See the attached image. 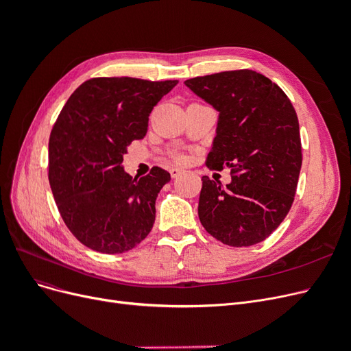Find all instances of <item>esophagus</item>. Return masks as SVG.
I'll return each mask as SVG.
<instances>
[{"mask_svg": "<svg viewBox=\"0 0 351 351\" xmlns=\"http://www.w3.org/2000/svg\"><path fill=\"white\" fill-rule=\"evenodd\" d=\"M183 171L180 168H176V167H173V168H169V174H171V177L173 178H177L180 174H182Z\"/></svg>", "mask_w": 351, "mask_h": 351, "instance_id": "1", "label": "esophagus"}]
</instances>
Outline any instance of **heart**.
<instances>
[{"label":"heart","mask_w":351,"mask_h":351,"mask_svg":"<svg viewBox=\"0 0 351 351\" xmlns=\"http://www.w3.org/2000/svg\"><path fill=\"white\" fill-rule=\"evenodd\" d=\"M171 158L174 159L176 162H178V164L186 162V155L182 154V152H174V154H171Z\"/></svg>","instance_id":"1"}]
</instances>
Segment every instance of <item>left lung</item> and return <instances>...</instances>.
<instances>
[{"mask_svg": "<svg viewBox=\"0 0 351 351\" xmlns=\"http://www.w3.org/2000/svg\"><path fill=\"white\" fill-rule=\"evenodd\" d=\"M219 112L206 167L231 169L227 187L202 177L199 219L221 243L253 246L289 214L302 168L299 120L277 83L253 70L184 82Z\"/></svg>", "mask_w": 351, "mask_h": 351, "instance_id": "8db88e82", "label": "left lung"}]
</instances>
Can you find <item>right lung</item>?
Segmentation results:
<instances>
[{
    "mask_svg": "<svg viewBox=\"0 0 351 351\" xmlns=\"http://www.w3.org/2000/svg\"><path fill=\"white\" fill-rule=\"evenodd\" d=\"M178 80L93 77L71 93L49 136L48 178L58 212L84 246L117 254L136 247L155 222V200L171 180L152 167L123 171V156L143 139L149 114Z\"/></svg>",
    "mask_w": 351,
    "mask_h": 351,
    "instance_id": "right-lung-1",
    "label": "right lung"
}]
</instances>
